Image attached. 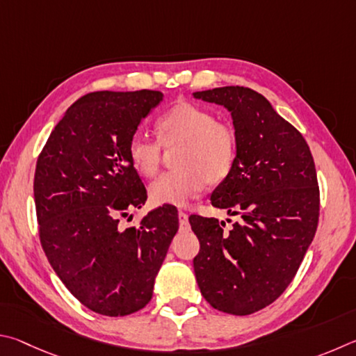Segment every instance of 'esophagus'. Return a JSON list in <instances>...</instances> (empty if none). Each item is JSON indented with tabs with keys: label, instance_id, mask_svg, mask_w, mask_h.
I'll return each mask as SVG.
<instances>
[{
	"label": "esophagus",
	"instance_id": "1",
	"mask_svg": "<svg viewBox=\"0 0 356 356\" xmlns=\"http://www.w3.org/2000/svg\"><path fill=\"white\" fill-rule=\"evenodd\" d=\"M178 220H179V228L181 229H188L189 228V217L183 211H179L178 213Z\"/></svg>",
	"mask_w": 356,
	"mask_h": 356
}]
</instances>
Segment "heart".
<instances>
[{
    "mask_svg": "<svg viewBox=\"0 0 356 356\" xmlns=\"http://www.w3.org/2000/svg\"><path fill=\"white\" fill-rule=\"evenodd\" d=\"M156 129L159 140L136 133L128 142L131 164L147 178L159 172L164 148H179L173 161L177 170L161 175L149 186L156 204L186 207L204 184H219L229 177L239 152L233 123L219 120L202 106L179 102L158 118Z\"/></svg>",
    "mask_w": 356,
    "mask_h": 356,
    "instance_id": "obj_1",
    "label": "heart"
}]
</instances>
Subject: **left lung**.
Here are the masks:
<instances>
[{
  "mask_svg": "<svg viewBox=\"0 0 356 356\" xmlns=\"http://www.w3.org/2000/svg\"><path fill=\"white\" fill-rule=\"evenodd\" d=\"M194 97L232 112L238 158L211 203L242 219L227 232L225 222L189 217L200 241L195 278L211 307L247 316L283 294L314 238L321 207L314 159L300 131L261 93L227 86Z\"/></svg>",
  "mask_w": 356,
  "mask_h": 356,
  "instance_id": "1",
  "label": "left lung"
}]
</instances>
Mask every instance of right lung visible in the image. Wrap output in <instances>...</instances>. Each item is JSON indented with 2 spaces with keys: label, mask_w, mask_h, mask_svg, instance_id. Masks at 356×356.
<instances>
[{
  "label": "right lung",
  "mask_w": 356,
  "mask_h": 356,
  "mask_svg": "<svg viewBox=\"0 0 356 356\" xmlns=\"http://www.w3.org/2000/svg\"><path fill=\"white\" fill-rule=\"evenodd\" d=\"M162 97L147 89L87 93L67 109L37 158L43 252L72 296L103 316L145 307L178 232L172 204L149 211L137 227H118L120 217L147 202L128 142Z\"/></svg>",
  "instance_id": "1"
}]
</instances>
